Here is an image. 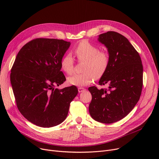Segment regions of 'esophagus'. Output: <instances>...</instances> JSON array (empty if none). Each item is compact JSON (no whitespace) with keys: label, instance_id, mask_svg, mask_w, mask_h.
Wrapping results in <instances>:
<instances>
[{"label":"esophagus","instance_id":"34e87169","mask_svg":"<svg viewBox=\"0 0 159 159\" xmlns=\"http://www.w3.org/2000/svg\"><path fill=\"white\" fill-rule=\"evenodd\" d=\"M85 90H86V89L84 88H78V91H79V93L83 92V91H84Z\"/></svg>","mask_w":159,"mask_h":159}]
</instances>
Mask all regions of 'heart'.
Masks as SVG:
<instances>
[{"mask_svg":"<svg viewBox=\"0 0 159 159\" xmlns=\"http://www.w3.org/2000/svg\"><path fill=\"white\" fill-rule=\"evenodd\" d=\"M75 55L82 64L80 74H75L68 78V84L82 87L89 84L93 80L101 78L106 72L110 64L109 55L106 52L99 51V49L86 40H82L74 49ZM61 69L68 75L74 70V62L70 54L65 55L61 61Z\"/></svg>","mask_w":159,"mask_h":159,"instance_id":"1","label":"heart"}]
</instances>
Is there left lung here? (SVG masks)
Segmentation results:
<instances>
[{"mask_svg":"<svg viewBox=\"0 0 159 159\" xmlns=\"http://www.w3.org/2000/svg\"><path fill=\"white\" fill-rule=\"evenodd\" d=\"M98 40L107 48L110 64L99 85L91 86L89 106L91 117L104 124L117 122L128 115L140 98L143 85V66L139 53L129 40L120 33L107 31L99 35Z\"/></svg>","mask_w":159,"mask_h":159,"instance_id":"1","label":"left lung"}]
</instances>
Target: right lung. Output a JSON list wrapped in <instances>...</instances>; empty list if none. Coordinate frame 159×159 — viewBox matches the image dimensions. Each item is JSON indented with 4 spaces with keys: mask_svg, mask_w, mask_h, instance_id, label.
Wrapping results in <instances>:
<instances>
[{
    "mask_svg": "<svg viewBox=\"0 0 159 159\" xmlns=\"http://www.w3.org/2000/svg\"><path fill=\"white\" fill-rule=\"evenodd\" d=\"M70 46L64 40L38 38L25 44L16 57L10 74L16 104L24 117L38 126L62 123L78 93L75 86L55 88L66 80L61 61Z\"/></svg>",
    "mask_w": 159,
    "mask_h": 159,
    "instance_id": "add662e5",
    "label": "right lung"
}]
</instances>
